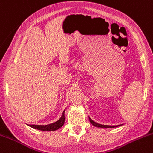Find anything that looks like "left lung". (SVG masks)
<instances>
[{"label":"left lung","instance_id":"1","mask_svg":"<svg viewBox=\"0 0 153 153\" xmlns=\"http://www.w3.org/2000/svg\"><path fill=\"white\" fill-rule=\"evenodd\" d=\"M89 120H90V122H91V123L94 126H95V127H102V128H113V127H119V126L122 125V124H120V125H116V126L104 125V124H101L97 123V122H95L94 121H93L92 119H91L90 117H89Z\"/></svg>","mask_w":153,"mask_h":153}]
</instances>
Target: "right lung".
I'll return each instance as SVG.
<instances>
[{"mask_svg":"<svg viewBox=\"0 0 153 153\" xmlns=\"http://www.w3.org/2000/svg\"><path fill=\"white\" fill-rule=\"evenodd\" d=\"M65 122V111L62 113V116L60 119L56 122H53L52 124H47V125H36V124H29V127H32L34 129L42 130V131H54V130H58L60 127H62Z\"/></svg>","mask_w":153,"mask_h":153,"instance_id":"obj_1","label":"right lung"}]
</instances>
